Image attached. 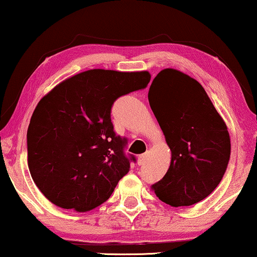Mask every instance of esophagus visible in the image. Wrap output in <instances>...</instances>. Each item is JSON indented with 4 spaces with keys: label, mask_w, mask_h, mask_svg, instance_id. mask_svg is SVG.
<instances>
[{
    "label": "esophagus",
    "mask_w": 257,
    "mask_h": 257,
    "mask_svg": "<svg viewBox=\"0 0 257 257\" xmlns=\"http://www.w3.org/2000/svg\"><path fill=\"white\" fill-rule=\"evenodd\" d=\"M147 157H148L147 153H145V154H141V155H140L139 159H138L139 165H144L145 162H146V160H147Z\"/></svg>",
    "instance_id": "obj_1"
}]
</instances>
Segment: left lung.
<instances>
[{"label":"left lung","mask_w":257,"mask_h":257,"mask_svg":"<svg viewBox=\"0 0 257 257\" xmlns=\"http://www.w3.org/2000/svg\"><path fill=\"white\" fill-rule=\"evenodd\" d=\"M149 105L172 152L171 165L152 185L168 205L205 199L222 180L230 160V136L204 87L187 74L165 69L154 78Z\"/></svg>","instance_id":"left-lung-1"}]
</instances>
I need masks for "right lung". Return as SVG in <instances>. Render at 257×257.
<instances>
[{
    "label": "right lung",
    "mask_w": 257,
    "mask_h": 257,
    "mask_svg": "<svg viewBox=\"0 0 257 257\" xmlns=\"http://www.w3.org/2000/svg\"><path fill=\"white\" fill-rule=\"evenodd\" d=\"M149 80L147 71L89 70L40 99L27 131L28 168L54 205L85 212L109 199L136 160L113 132L112 104Z\"/></svg>",
    "instance_id": "add662e5"
}]
</instances>
